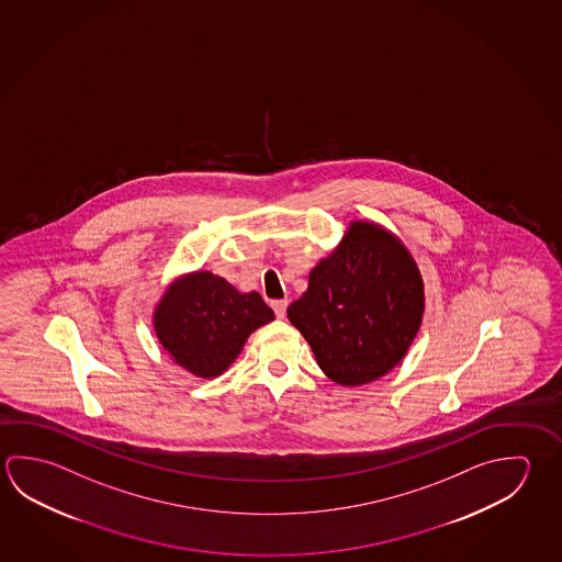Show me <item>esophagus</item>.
<instances>
[{
	"label": "esophagus",
	"instance_id": "1",
	"mask_svg": "<svg viewBox=\"0 0 562 562\" xmlns=\"http://www.w3.org/2000/svg\"><path fill=\"white\" fill-rule=\"evenodd\" d=\"M285 307H288V300H274L272 302V310H274L277 317H284Z\"/></svg>",
	"mask_w": 562,
	"mask_h": 562
}]
</instances>
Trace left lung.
Segmentation results:
<instances>
[{"mask_svg": "<svg viewBox=\"0 0 562 562\" xmlns=\"http://www.w3.org/2000/svg\"><path fill=\"white\" fill-rule=\"evenodd\" d=\"M423 312V278L403 243L373 223L355 221L341 245L310 272L288 319L331 381L357 386L403 359Z\"/></svg>", "mask_w": 562, "mask_h": 562, "instance_id": "1", "label": "left lung"}]
</instances>
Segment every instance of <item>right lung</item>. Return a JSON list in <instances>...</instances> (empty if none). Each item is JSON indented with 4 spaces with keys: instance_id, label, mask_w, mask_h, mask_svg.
Returning a JSON list of instances; mask_svg holds the SVG:
<instances>
[{
    "instance_id": "add662e5",
    "label": "right lung",
    "mask_w": 562,
    "mask_h": 562,
    "mask_svg": "<svg viewBox=\"0 0 562 562\" xmlns=\"http://www.w3.org/2000/svg\"><path fill=\"white\" fill-rule=\"evenodd\" d=\"M272 319L274 312L258 292L240 294L211 272L179 278L154 314L159 344L176 363L203 379L227 371L248 335Z\"/></svg>"
}]
</instances>
